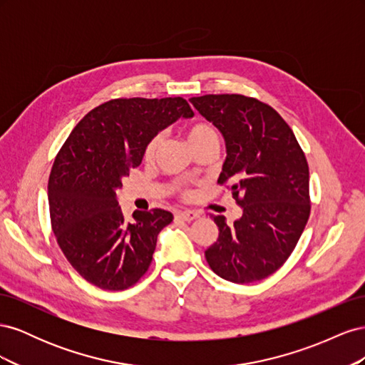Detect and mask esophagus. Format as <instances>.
<instances>
[{"label":"esophagus","mask_w":365,"mask_h":365,"mask_svg":"<svg viewBox=\"0 0 365 365\" xmlns=\"http://www.w3.org/2000/svg\"><path fill=\"white\" fill-rule=\"evenodd\" d=\"M176 217L185 220V222H190V220L200 217V212H195V210H184V212L176 213Z\"/></svg>","instance_id":"1"}]
</instances>
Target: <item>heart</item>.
Here are the masks:
<instances>
[{
	"mask_svg": "<svg viewBox=\"0 0 365 365\" xmlns=\"http://www.w3.org/2000/svg\"><path fill=\"white\" fill-rule=\"evenodd\" d=\"M185 137H187V140H189L192 148L201 145V143H204L207 140H217L216 130L207 123H193V125H190L189 128L185 129ZM160 145H161V137L155 135L148 143L146 150H145V158L152 160L153 157H155V153L160 149ZM184 196H190V192L185 190Z\"/></svg>",
	"mask_w": 365,
	"mask_h": 365,
	"instance_id": "obj_1",
	"label": "heart"
}]
</instances>
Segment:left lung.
<instances>
[{
    "label": "left lung",
    "mask_w": 365,
    "mask_h": 365,
    "mask_svg": "<svg viewBox=\"0 0 365 365\" xmlns=\"http://www.w3.org/2000/svg\"><path fill=\"white\" fill-rule=\"evenodd\" d=\"M222 132L227 160L217 184L242 208L233 225L213 216L219 237L205 259L233 283L267 279L288 260L311 215L309 165L289 125L269 105L242 94L192 97Z\"/></svg>",
    "instance_id": "8db88e82"
}]
</instances>
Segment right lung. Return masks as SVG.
Masks as SVG:
<instances>
[{"instance_id":"1","label":"right lung","mask_w":365,"mask_h":365,"mask_svg":"<svg viewBox=\"0 0 365 365\" xmlns=\"http://www.w3.org/2000/svg\"><path fill=\"white\" fill-rule=\"evenodd\" d=\"M180 117H193L182 97L113 98L88 113L58 152L48 180L51 230L71 267L97 288L134 286L172 222L161 208L126 220L117 192L148 143Z\"/></svg>"}]
</instances>
